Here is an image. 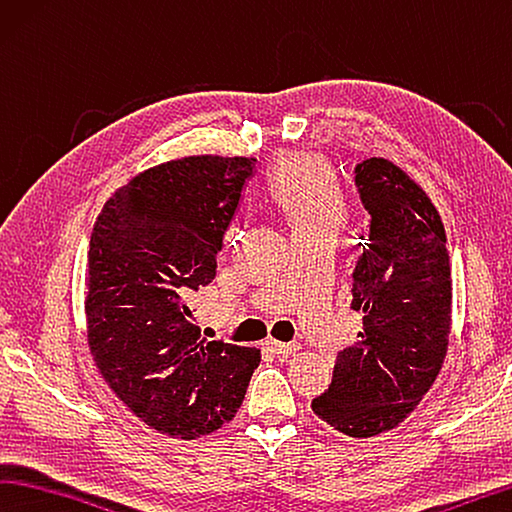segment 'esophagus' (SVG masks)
<instances>
[{"label":"esophagus","instance_id":"1","mask_svg":"<svg viewBox=\"0 0 512 512\" xmlns=\"http://www.w3.org/2000/svg\"><path fill=\"white\" fill-rule=\"evenodd\" d=\"M267 348H270L272 353H276L279 357H288V355H294L299 351V344L294 342H276V339H267Z\"/></svg>","mask_w":512,"mask_h":512}]
</instances>
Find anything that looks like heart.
<instances>
[{"label": "heart", "instance_id": "obj_1", "mask_svg": "<svg viewBox=\"0 0 512 512\" xmlns=\"http://www.w3.org/2000/svg\"><path fill=\"white\" fill-rule=\"evenodd\" d=\"M267 191L294 233L337 231L344 220V195L319 157L283 155L267 177Z\"/></svg>", "mask_w": 512, "mask_h": 512}]
</instances>
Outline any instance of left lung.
<instances>
[{
    "instance_id": "1",
    "label": "left lung",
    "mask_w": 512,
    "mask_h": 512,
    "mask_svg": "<svg viewBox=\"0 0 512 512\" xmlns=\"http://www.w3.org/2000/svg\"><path fill=\"white\" fill-rule=\"evenodd\" d=\"M371 231L353 270L360 342L337 355L333 382L312 411L337 432L371 438L396 429L441 371L452 324L445 227L405 170L371 157L355 166Z\"/></svg>"
}]
</instances>
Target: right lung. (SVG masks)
Returning a JSON list of instances; mask_svg holds the SVG:
<instances>
[{"instance_id":"right-lung-1","label":"right lung","mask_w":512,"mask_h":512,"mask_svg":"<svg viewBox=\"0 0 512 512\" xmlns=\"http://www.w3.org/2000/svg\"><path fill=\"white\" fill-rule=\"evenodd\" d=\"M254 173L247 157H184L121 186L87 254L89 351L116 398L159 434L193 441L245 400L258 348L204 342L188 306L215 279L224 231Z\"/></svg>"}]
</instances>
